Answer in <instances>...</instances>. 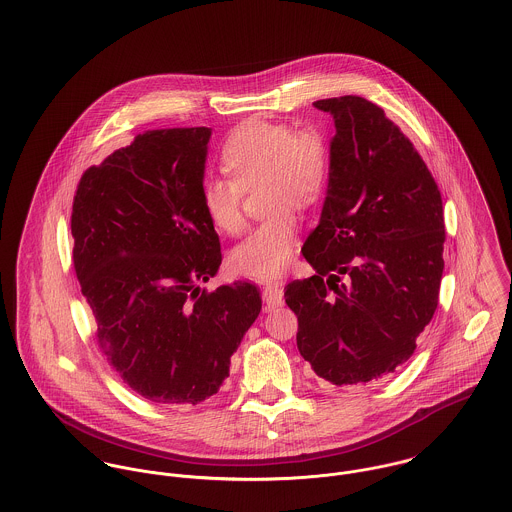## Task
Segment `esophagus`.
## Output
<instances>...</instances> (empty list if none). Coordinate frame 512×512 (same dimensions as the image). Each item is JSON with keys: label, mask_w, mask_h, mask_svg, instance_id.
<instances>
[{"label": "esophagus", "mask_w": 512, "mask_h": 512, "mask_svg": "<svg viewBox=\"0 0 512 512\" xmlns=\"http://www.w3.org/2000/svg\"><path fill=\"white\" fill-rule=\"evenodd\" d=\"M284 301V288L276 282H270L264 286V303H266V309H274L278 305H282Z\"/></svg>", "instance_id": "esophagus-1"}]
</instances>
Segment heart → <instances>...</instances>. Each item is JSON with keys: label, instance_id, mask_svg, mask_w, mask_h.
I'll return each instance as SVG.
<instances>
[{"label": "heart", "instance_id": "obj_1", "mask_svg": "<svg viewBox=\"0 0 512 512\" xmlns=\"http://www.w3.org/2000/svg\"><path fill=\"white\" fill-rule=\"evenodd\" d=\"M226 177H209L201 185V209L224 234L244 226L242 193L260 191L266 215L230 254L236 272L270 280L292 264L299 224L293 209L313 207L329 179V147L317 132H295L292 126L264 118L240 124L220 149Z\"/></svg>", "mask_w": 512, "mask_h": 512}]
</instances>
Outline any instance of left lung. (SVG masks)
<instances>
[{
	"label": "left lung",
	"mask_w": 512,
	"mask_h": 512,
	"mask_svg": "<svg viewBox=\"0 0 512 512\" xmlns=\"http://www.w3.org/2000/svg\"><path fill=\"white\" fill-rule=\"evenodd\" d=\"M333 114L327 197L301 252L315 274L284 297L317 376L361 386L406 363L438 307L443 205L422 155L361 96L313 102Z\"/></svg>",
	"instance_id": "left-lung-1"
}]
</instances>
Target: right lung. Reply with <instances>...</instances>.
<instances>
[{
  "mask_svg": "<svg viewBox=\"0 0 512 512\" xmlns=\"http://www.w3.org/2000/svg\"><path fill=\"white\" fill-rule=\"evenodd\" d=\"M211 128L138 134L88 167L73 201V262L108 363L142 398L195 406L219 392L262 309L256 284L199 288L222 262L201 209Z\"/></svg>",
  "mask_w": 512,
  "mask_h": 512,
  "instance_id": "add662e5",
  "label": "right lung"
}]
</instances>
